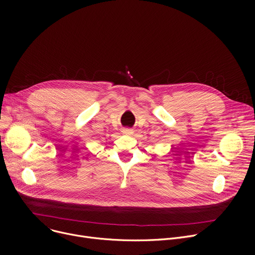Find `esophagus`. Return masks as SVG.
<instances>
[{
	"mask_svg": "<svg viewBox=\"0 0 255 255\" xmlns=\"http://www.w3.org/2000/svg\"><path fill=\"white\" fill-rule=\"evenodd\" d=\"M123 132L125 133V134H132L133 129H131V128H124Z\"/></svg>",
	"mask_w": 255,
	"mask_h": 255,
	"instance_id": "34e87169",
	"label": "esophagus"
}]
</instances>
